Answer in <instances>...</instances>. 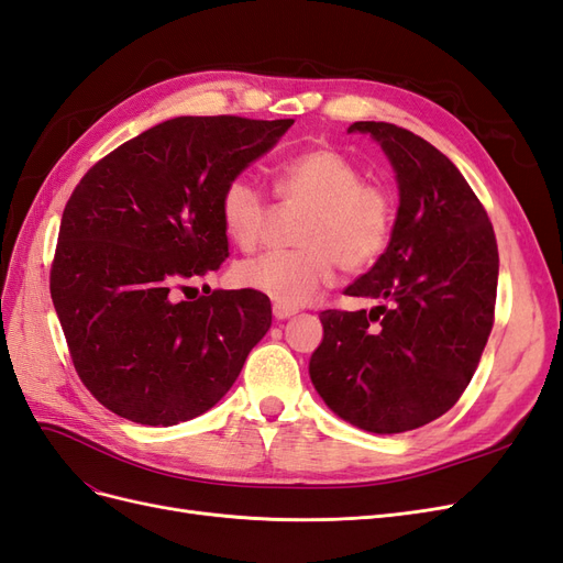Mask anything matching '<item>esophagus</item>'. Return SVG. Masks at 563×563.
<instances>
[{"mask_svg": "<svg viewBox=\"0 0 563 563\" xmlns=\"http://www.w3.org/2000/svg\"><path fill=\"white\" fill-rule=\"evenodd\" d=\"M272 314H275V319H288V317H294L296 314V310H291V308H284V305H272Z\"/></svg>", "mask_w": 563, "mask_h": 563, "instance_id": "esophagus-1", "label": "esophagus"}]
</instances>
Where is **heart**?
<instances>
[{"mask_svg":"<svg viewBox=\"0 0 563 563\" xmlns=\"http://www.w3.org/2000/svg\"><path fill=\"white\" fill-rule=\"evenodd\" d=\"M279 195L310 203L296 242L265 251L234 267V279L284 308H302L327 288L338 267L362 272L387 251L397 225V201L385 185L364 180L362 168L333 147H314L288 162ZM267 197L249 176H234L220 192V220L240 249L258 246L267 225Z\"/></svg>","mask_w":563,"mask_h":563,"instance_id":"heart-1","label":"heart"}]
</instances>
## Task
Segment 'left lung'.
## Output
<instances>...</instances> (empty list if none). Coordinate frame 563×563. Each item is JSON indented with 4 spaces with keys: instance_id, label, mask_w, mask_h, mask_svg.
<instances>
[{
    "instance_id": "obj_1",
    "label": "left lung",
    "mask_w": 563,
    "mask_h": 563,
    "mask_svg": "<svg viewBox=\"0 0 563 563\" xmlns=\"http://www.w3.org/2000/svg\"><path fill=\"white\" fill-rule=\"evenodd\" d=\"M383 147L399 185L387 251L347 296L378 298L371 312L323 310L310 378L335 416L366 432L422 428L460 399L493 329L498 244L482 201L420 135L354 122Z\"/></svg>"
}]
</instances>
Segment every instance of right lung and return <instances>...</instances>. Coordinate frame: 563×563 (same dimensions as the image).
<instances>
[{
  "label": "right lung",
  "instance_id": "obj_1",
  "mask_svg": "<svg viewBox=\"0 0 563 563\" xmlns=\"http://www.w3.org/2000/svg\"><path fill=\"white\" fill-rule=\"evenodd\" d=\"M294 119L176 117L93 164L67 199L51 298L91 395L126 420L168 428L207 413L267 333V296L190 282L230 255L220 192Z\"/></svg>",
  "mask_w": 563,
  "mask_h": 563
}]
</instances>
